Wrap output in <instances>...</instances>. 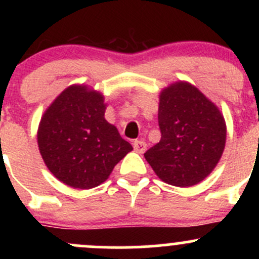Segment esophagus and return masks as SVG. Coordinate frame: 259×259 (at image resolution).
<instances>
[{
	"label": "esophagus",
	"instance_id": "esophagus-1",
	"mask_svg": "<svg viewBox=\"0 0 259 259\" xmlns=\"http://www.w3.org/2000/svg\"><path fill=\"white\" fill-rule=\"evenodd\" d=\"M133 145H134V150L139 154H143L146 150V143L144 140H135Z\"/></svg>",
	"mask_w": 259,
	"mask_h": 259
}]
</instances>
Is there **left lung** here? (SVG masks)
Returning a JSON list of instances; mask_svg holds the SVG:
<instances>
[{"mask_svg": "<svg viewBox=\"0 0 259 259\" xmlns=\"http://www.w3.org/2000/svg\"><path fill=\"white\" fill-rule=\"evenodd\" d=\"M158 122L160 142L144 154L156 176L182 188L209 176L226 145V122L218 108L180 81L161 91Z\"/></svg>", "mask_w": 259, "mask_h": 259, "instance_id": "left-lung-1", "label": "left lung"}]
</instances>
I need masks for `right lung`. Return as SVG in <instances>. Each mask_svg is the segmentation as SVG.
I'll return each mask as SVG.
<instances>
[{
    "mask_svg": "<svg viewBox=\"0 0 259 259\" xmlns=\"http://www.w3.org/2000/svg\"><path fill=\"white\" fill-rule=\"evenodd\" d=\"M104 114V96L75 85L62 91L41 119V155L49 170L69 187H98L133 150Z\"/></svg>",
    "mask_w": 259,
    "mask_h": 259,
    "instance_id": "1",
    "label": "right lung"
}]
</instances>
